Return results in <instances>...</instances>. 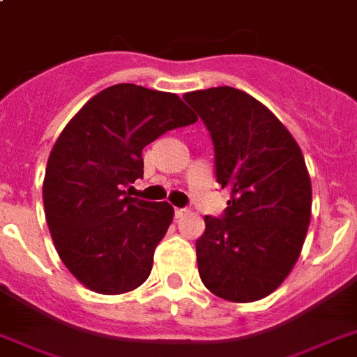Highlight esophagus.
Here are the masks:
<instances>
[{
    "label": "esophagus",
    "instance_id": "34e87169",
    "mask_svg": "<svg viewBox=\"0 0 357 357\" xmlns=\"http://www.w3.org/2000/svg\"><path fill=\"white\" fill-rule=\"evenodd\" d=\"M185 213H187V209H185V207H176V209H174V215H176V217H183Z\"/></svg>",
    "mask_w": 357,
    "mask_h": 357
}]
</instances>
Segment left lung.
Returning <instances> with one entry per match:
<instances>
[{"label": "left lung", "instance_id": "1", "mask_svg": "<svg viewBox=\"0 0 357 357\" xmlns=\"http://www.w3.org/2000/svg\"><path fill=\"white\" fill-rule=\"evenodd\" d=\"M183 100L206 123L217 183L229 190L222 217L206 215L196 241L202 282L229 302L265 298L293 271L310 226L302 150L263 103L234 86L187 92Z\"/></svg>", "mask_w": 357, "mask_h": 357}]
</instances>
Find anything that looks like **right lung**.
Segmentation results:
<instances>
[{
  "instance_id": "obj_1",
  "label": "right lung",
  "mask_w": 357,
  "mask_h": 357,
  "mask_svg": "<svg viewBox=\"0 0 357 357\" xmlns=\"http://www.w3.org/2000/svg\"><path fill=\"white\" fill-rule=\"evenodd\" d=\"M196 120L176 94L120 83L89 100L59 135L44 211L59 257L85 287L122 294L150 276L174 209L123 189L144 174V146Z\"/></svg>"
}]
</instances>
